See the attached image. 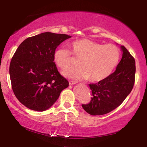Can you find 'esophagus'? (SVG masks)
I'll use <instances>...</instances> for the list:
<instances>
[{
    "instance_id": "esophagus-1",
    "label": "esophagus",
    "mask_w": 147,
    "mask_h": 147,
    "mask_svg": "<svg viewBox=\"0 0 147 147\" xmlns=\"http://www.w3.org/2000/svg\"><path fill=\"white\" fill-rule=\"evenodd\" d=\"M77 82H75V81H69V85H74V84H76Z\"/></svg>"
}]
</instances>
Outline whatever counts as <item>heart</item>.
I'll return each instance as SVG.
<instances>
[{
	"label": "heart",
	"instance_id": "obj_1",
	"mask_svg": "<svg viewBox=\"0 0 147 147\" xmlns=\"http://www.w3.org/2000/svg\"><path fill=\"white\" fill-rule=\"evenodd\" d=\"M71 51L59 48L54 53V61L62 70L73 65V57L80 60V67L63 71L69 79H88L97 82L106 79L117 65L120 51L112 44L102 45L87 39L76 40L70 44Z\"/></svg>",
	"mask_w": 147,
	"mask_h": 147
}]
</instances>
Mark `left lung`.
Returning a JSON list of instances; mask_svg holds the SVG:
<instances>
[{"label":"left lung","instance_id":"left-lung-1","mask_svg":"<svg viewBox=\"0 0 147 147\" xmlns=\"http://www.w3.org/2000/svg\"><path fill=\"white\" fill-rule=\"evenodd\" d=\"M122 57L115 71L96 84H90L91 101L82 104L84 110L93 116L109 113L118 107L132 91L135 80V60L124 46Z\"/></svg>","mask_w":147,"mask_h":147}]
</instances>
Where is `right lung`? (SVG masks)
Listing matches in <instances>:
<instances>
[{
	"label": "right lung",
	"instance_id": "right-lung-1",
	"mask_svg": "<svg viewBox=\"0 0 147 147\" xmlns=\"http://www.w3.org/2000/svg\"><path fill=\"white\" fill-rule=\"evenodd\" d=\"M70 37L45 32L24 40L16 50L9 67L12 89L27 108L45 111L69 86L58 71L54 53L57 46Z\"/></svg>",
	"mask_w": 147,
	"mask_h": 147
}]
</instances>
